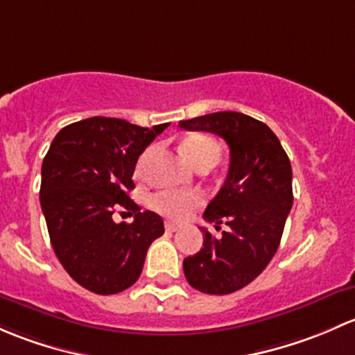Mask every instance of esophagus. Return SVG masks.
Wrapping results in <instances>:
<instances>
[{"mask_svg": "<svg viewBox=\"0 0 355 355\" xmlns=\"http://www.w3.org/2000/svg\"><path fill=\"white\" fill-rule=\"evenodd\" d=\"M179 227H181V225L176 224V222H166V231L167 232H176V231H179Z\"/></svg>", "mask_w": 355, "mask_h": 355, "instance_id": "1", "label": "esophagus"}]
</instances>
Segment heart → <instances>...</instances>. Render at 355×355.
Listing matches in <instances>:
<instances>
[{"mask_svg":"<svg viewBox=\"0 0 355 355\" xmlns=\"http://www.w3.org/2000/svg\"><path fill=\"white\" fill-rule=\"evenodd\" d=\"M182 152H184L186 159L195 167L198 164L205 162V160H214L217 164L218 153H220L218 145L211 138L205 137V135H191V137L186 138L182 141ZM148 155H150V152H147L141 157L140 164H138V171L144 169V164ZM202 203L203 195L198 191L186 193L176 191V189H166V191H160L157 195H153L152 198V207L157 211H160V214L167 215L171 218H178V220L188 217L193 208L200 207Z\"/></svg>","mask_w":355,"mask_h":355,"instance_id":"1","label":"heart"}]
</instances>
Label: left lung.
I'll return each mask as SVG.
<instances>
[{
    "instance_id": "8db88e82",
    "label": "left lung",
    "mask_w": 355,
    "mask_h": 355,
    "mask_svg": "<svg viewBox=\"0 0 355 355\" xmlns=\"http://www.w3.org/2000/svg\"><path fill=\"white\" fill-rule=\"evenodd\" d=\"M179 126L218 135L231 150L224 186L203 214L208 222H225L229 231L214 237L200 227L203 248L182 261L196 291L231 294L253 282L279 250L294 202L291 160L275 133L243 112H211Z\"/></svg>"
}]
</instances>
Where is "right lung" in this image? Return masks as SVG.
Masks as SVG:
<instances>
[{"label": "right lung", "mask_w": 355, "mask_h": 355, "mask_svg": "<svg viewBox=\"0 0 355 355\" xmlns=\"http://www.w3.org/2000/svg\"><path fill=\"white\" fill-rule=\"evenodd\" d=\"M167 126L97 116L64 126L44 157L41 207L51 244L69 277L90 292L111 295L133 286L164 234L162 217L140 211L128 191L138 157ZM119 206L135 214L131 225L112 220Z\"/></svg>", "instance_id": "1"}]
</instances>
